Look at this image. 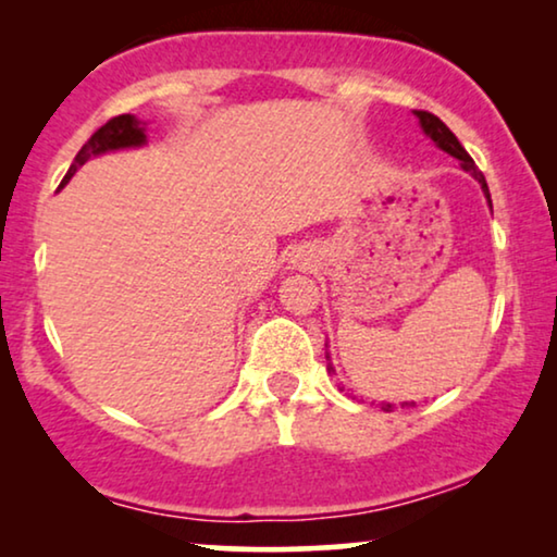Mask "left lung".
<instances>
[{"label":"left lung","instance_id":"8db88e82","mask_svg":"<svg viewBox=\"0 0 557 557\" xmlns=\"http://www.w3.org/2000/svg\"><path fill=\"white\" fill-rule=\"evenodd\" d=\"M416 116H418V121H421V128L425 132V136H431V139L436 141V147L444 149L446 154H451V157L459 159L461 170L469 172L471 177H474V180L479 182V185H482L486 200H490V187H486L484 174L476 170L474 159H471V157L467 154V149L461 147V141L456 139L451 128H448V126L444 124V121H441L438 116H433V113H429V111H416ZM490 205H492V200H490ZM330 372H334L332 364H330ZM403 406H416V403H403ZM393 408H395L393 403H383V410H393Z\"/></svg>","mask_w":557,"mask_h":557}]
</instances>
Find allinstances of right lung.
Here are the masks:
<instances>
[{"label": "right lung", "instance_id": "add662e5", "mask_svg": "<svg viewBox=\"0 0 557 557\" xmlns=\"http://www.w3.org/2000/svg\"><path fill=\"white\" fill-rule=\"evenodd\" d=\"M144 126L147 124L136 116H132V113H121V116H113L111 121H106V124L98 128V132H94V136H90L86 144H83L78 154H75L71 170H67L63 182H60V187H63L65 182L71 180L75 172H78V166L86 164L90 157L103 154V151H113V149L141 147V144L147 141V134H144L147 128Z\"/></svg>", "mask_w": 557, "mask_h": 557}]
</instances>
